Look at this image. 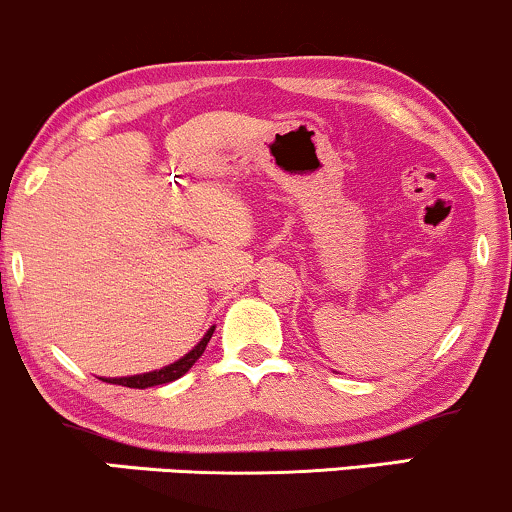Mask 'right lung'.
<instances>
[{"instance_id":"add662e5","label":"right lung","mask_w":512,"mask_h":512,"mask_svg":"<svg viewBox=\"0 0 512 512\" xmlns=\"http://www.w3.org/2000/svg\"><path fill=\"white\" fill-rule=\"evenodd\" d=\"M211 334L214 330H209L204 334V339L199 342L195 349L190 351V354H185L180 358V361L170 363V366L161 368V370H154V373H144V375H132V378H110L105 380V383H113V385H125V387H134V390H146V387H154V385H166V383H173V380H178L180 375H185L187 370L195 366V361L199 356L204 354V349H207Z\"/></svg>"}]
</instances>
